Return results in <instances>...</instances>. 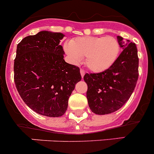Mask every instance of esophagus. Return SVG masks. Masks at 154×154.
<instances>
[{
    "label": "esophagus",
    "instance_id": "1",
    "mask_svg": "<svg viewBox=\"0 0 154 154\" xmlns=\"http://www.w3.org/2000/svg\"><path fill=\"white\" fill-rule=\"evenodd\" d=\"M80 73H81L82 77L83 78V77H84V75H85V72L83 69H81V70H80Z\"/></svg>",
    "mask_w": 154,
    "mask_h": 154
}]
</instances>
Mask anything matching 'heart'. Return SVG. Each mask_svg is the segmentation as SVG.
Listing matches in <instances>:
<instances>
[{
  "mask_svg": "<svg viewBox=\"0 0 154 154\" xmlns=\"http://www.w3.org/2000/svg\"><path fill=\"white\" fill-rule=\"evenodd\" d=\"M64 51L73 64L85 57V65L91 71L100 72L109 69L118 57L119 45L116 38L106 37H79L64 45Z\"/></svg>",
  "mask_w": 154,
  "mask_h": 154,
  "instance_id": "obj_1",
  "label": "heart"
}]
</instances>
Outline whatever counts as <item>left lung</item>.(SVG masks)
Masks as SVG:
<instances>
[{
    "instance_id": "1",
    "label": "left lung",
    "mask_w": 154,
    "mask_h": 154,
    "mask_svg": "<svg viewBox=\"0 0 154 154\" xmlns=\"http://www.w3.org/2000/svg\"><path fill=\"white\" fill-rule=\"evenodd\" d=\"M122 49L109 69L99 73H86L87 99L91 110L97 115L114 112L122 107L133 93L138 79V57L134 43L117 36Z\"/></svg>"
}]
</instances>
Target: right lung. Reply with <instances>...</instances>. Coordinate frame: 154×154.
<instances>
[{"label":"right lung","mask_w":154,"mask_h":154,"mask_svg":"<svg viewBox=\"0 0 154 154\" xmlns=\"http://www.w3.org/2000/svg\"><path fill=\"white\" fill-rule=\"evenodd\" d=\"M60 32L42 31L24 38L17 45L14 82L20 97L40 115L59 117L82 76L78 66L64 60Z\"/></svg>","instance_id":"1"}]
</instances>
